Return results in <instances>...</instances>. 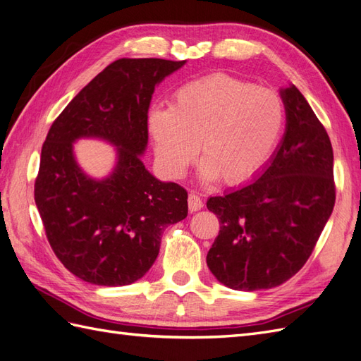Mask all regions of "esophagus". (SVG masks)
Masks as SVG:
<instances>
[{"label":"esophagus","instance_id":"1","mask_svg":"<svg viewBox=\"0 0 361 361\" xmlns=\"http://www.w3.org/2000/svg\"><path fill=\"white\" fill-rule=\"evenodd\" d=\"M188 204H189L190 212H197V210L202 209L204 202H202V200L198 195H195V193H190L189 198H188Z\"/></svg>","mask_w":361,"mask_h":361}]
</instances>
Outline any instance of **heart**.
<instances>
[{
  "label": "heart",
  "instance_id": "1",
  "mask_svg": "<svg viewBox=\"0 0 361 361\" xmlns=\"http://www.w3.org/2000/svg\"><path fill=\"white\" fill-rule=\"evenodd\" d=\"M283 105L274 91L226 76L193 80L169 108L149 114L155 154L171 177H183L201 145V177L244 183L262 168L281 135Z\"/></svg>",
  "mask_w": 361,
  "mask_h": 361
}]
</instances>
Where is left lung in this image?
<instances>
[{"mask_svg": "<svg viewBox=\"0 0 361 361\" xmlns=\"http://www.w3.org/2000/svg\"><path fill=\"white\" fill-rule=\"evenodd\" d=\"M285 134L255 181L210 197L219 233L207 267L232 290H269L308 261L336 202L326 129L294 85L282 88Z\"/></svg>", "mask_w": 361, "mask_h": 361, "instance_id": "obj_1", "label": "left lung"}]
</instances>
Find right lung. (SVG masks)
Wrapping results in <instances>:
<instances>
[{"instance_id":"obj_1","label":"right lung","mask_w":361,"mask_h":361,"mask_svg":"<svg viewBox=\"0 0 361 361\" xmlns=\"http://www.w3.org/2000/svg\"><path fill=\"white\" fill-rule=\"evenodd\" d=\"M186 61L118 59L79 91L42 145L35 202L54 255L79 279L134 283L160 252L163 230L188 216V192L145 168L147 109L155 87ZM99 137L116 147L105 179L80 169L72 143Z\"/></svg>"}]
</instances>
